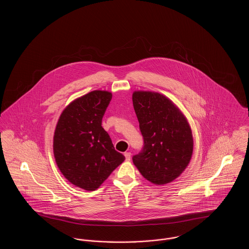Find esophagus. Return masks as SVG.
Segmentation results:
<instances>
[{
	"mask_svg": "<svg viewBox=\"0 0 249 249\" xmlns=\"http://www.w3.org/2000/svg\"><path fill=\"white\" fill-rule=\"evenodd\" d=\"M124 156H125V158H126V160H130V156H131L130 152H125Z\"/></svg>",
	"mask_w": 249,
	"mask_h": 249,
	"instance_id": "obj_1",
	"label": "esophagus"
}]
</instances>
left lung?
I'll list each match as a JSON object with an SVG mask.
<instances>
[{
	"mask_svg": "<svg viewBox=\"0 0 249 249\" xmlns=\"http://www.w3.org/2000/svg\"><path fill=\"white\" fill-rule=\"evenodd\" d=\"M132 103L143 139L142 150L132 157V161L151 183L172 182L191 159L193 139L190 125L163 95L135 91Z\"/></svg>",
	"mask_w": 249,
	"mask_h": 249,
	"instance_id": "1",
	"label": "left lung"
}]
</instances>
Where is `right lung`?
<instances>
[{
  "label": "right lung",
  "mask_w": 249,
  "mask_h": 249,
  "mask_svg": "<svg viewBox=\"0 0 249 249\" xmlns=\"http://www.w3.org/2000/svg\"><path fill=\"white\" fill-rule=\"evenodd\" d=\"M111 99L110 92L102 90L76 99L64 109L55 130L57 165L71 184L83 190L98 189L125 160L102 127Z\"/></svg>",
  "instance_id": "obj_1"
}]
</instances>
